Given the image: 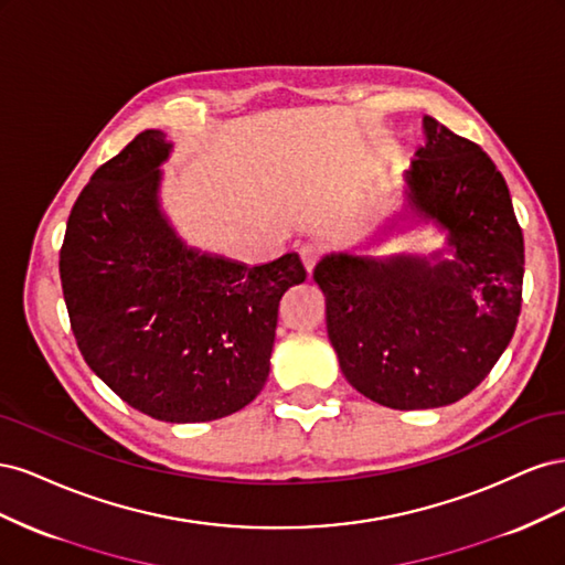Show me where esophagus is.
<instances>
[{
  "label": "esophagus",
  "mask_w": 565,
  "mask_h": 565,
  "mask_svg": "<svg viewBox=\"0 0 565 565\" xmlns=\"http://www.w3.org/2000/svg\"><path fill=\"white\" fill-rule=\"evenodd\" d=\"M299 256H301V264H303L306 273H313V268H316V264L320 259V249L313 247V245H303L299 249Z\"/></svg>",
  "instance_id": "34e87169"
}]
</instances>
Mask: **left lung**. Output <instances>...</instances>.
I'll return each instance as SVG.
<instances>
[{
    "label": "left lung",
    "mask_w": 565,
    "mask_h": 565,
    "mask_svg": "<svg viewBox=\"0 0 565 565\" xmlns=\"http://www.w3.org/2000/svg\"><path fill=\"white\" fill-rule=\"evenodd\" d=\"M403 174L405 212L434 224L431 254H324L313 280L349 384L393 409L457 403L481 384L521 313L523 233L504 177L481 146L424 115Z\"/></svg>",
    "instance_id": "8db88e82"
}]
</instances>
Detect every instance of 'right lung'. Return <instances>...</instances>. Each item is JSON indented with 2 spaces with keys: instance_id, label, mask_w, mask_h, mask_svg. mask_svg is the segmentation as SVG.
<instances>
[{
  "instance_id": "right-lung-1",
  "label": "right lung",
  "mask_w": 565,
  "mask_h": 565,
  "mask_svg": "<svg viewBox=\"0 0 565 565\" xmlns=\"http://www.w3.org/2000/svg\"><path fill=\"white\" fill-rule=\"evenodd\" d=\"M164 131L100 164L67 218L61 285L87 365L162 422H212L264 388L280 299L306 280L299 254L247 266L188 247L160 207Z\"/></svg>"
}]
</instances>
